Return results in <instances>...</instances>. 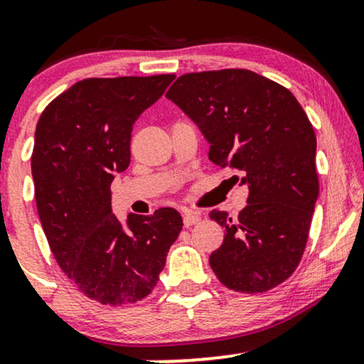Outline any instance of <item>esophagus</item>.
Wrapping results in <instances>:
<instances>
[{"label":"esophagus","instance_id":"34e87169","mask_svg":"<svg viewBox=\"0 0 364 364\" xmlns=\"http://www.w3.org/2000/svg\"><path fill=\"white\" fill-rule=\"evenodd\" d=\"M200 214H196V212H185L183 214V224H185V228H191V225L198 224L200 223Z\"/></svg>","mask_w":364,"mask_h":364}]
</instances>
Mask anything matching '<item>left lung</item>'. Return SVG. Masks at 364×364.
<instances>
[{
	"mask_svg": "<svg viewBox=\"0 0 364 364\" xmlns=\"http://www.w3.org/2000/svg\"><path fill=\"white\" fill-rule=\"evenodd\" d=\"M166 97L210 144L208 159L243 173L248 205L240 215L212 210L225 229L212 270L237 292H265L301 260L318 198L316 136L286 87L250 70L181 75Z\"/></svg>",
	"mask_w": 364,
	"mask_h": 364,
	"instance_id": "left-lung-1",
	"label": "left lung"
}]
</instances>
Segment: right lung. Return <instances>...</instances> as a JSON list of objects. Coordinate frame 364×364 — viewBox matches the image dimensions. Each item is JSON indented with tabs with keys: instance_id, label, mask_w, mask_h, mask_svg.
Returning a JSON list of instances; mask_svg holds the SVG:
<instances>
[{
	"instance_id": "add662e5",
	"label": "right lung",
	"mask_w": 364,
	"mask_h": 364,
	"mask_svg": "<svg viewBox=\"0 0 364 364\" xmlns=\"http://www.w3.org/2000/svg\"><path fill=\"white\" fill-rule=\"evenodd\" d=\"M174 75L85 78L41 114L32 152L36 203L58 265L87 298L121 306L157 286L183 219L112 214L111 183L129 166L133 123Z\"/></svg>"
}]
</instances>
